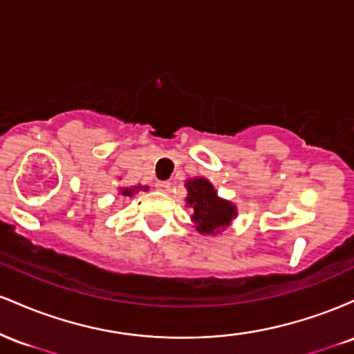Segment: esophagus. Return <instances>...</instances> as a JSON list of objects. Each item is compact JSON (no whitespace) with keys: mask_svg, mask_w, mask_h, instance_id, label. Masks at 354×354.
<instances>
[{"mask_svg":"<svg viewBox=\"0 0 354 354\" xmlns=\"http://www.w3.org/2000/svg\"><path fill=\"white\" fill-rule=\"evenodd\" d=\"M156 188L160 191H169V188H171V183H169V181H158Z\"/></svg>","mask_w":354,"mask_h":354,"instance_id":"1","label":"esophagus"}]
</instances>
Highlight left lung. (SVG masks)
Here are the masks:
<instances>
[{
  "label": "left lung",
  "instance_id": "8db88e82",
  "mask_svg": "<svg viewBox=\"0 0 354 354\" xmlns=\"http://www.w3.org/2000/svg\"><path fill=\"white\" fill-rule=\"evenodd\" d=\"M188 196L186 206L193 209L191 223L193 228L205 236H216L228 230L233 219L238 216L234 203L218 196V191L213 183L206 178H189L185 183Z\"/></svg>",
  "mask_w": 354,
  "mask_h": 354
}]
</instances>
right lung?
I'll return each mask as SVG.
<instances>
[{
	"instance_id": "right-lung-1",
	"label": "right lung",
	"mask_w": 354,
	"mask_h": 354,
	"mask_svg": "<svg viewBox=\"0 0 354 354\" xmlns=\"http://www.w3.org/2000/svg\"><path fill=\"white\" fill-rule=\"evenodd\" d=\"M118 191H120V194L121 196H135V193H138V191H148V186H141V185H138V186H131V188H124V186H120V188H118Z\"/></svg>"
}]
</instances>
